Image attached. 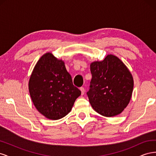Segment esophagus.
I'll return each mask as SVG.
<instances>
[{
    "label": "esophagus",
    "mask_w": 156,
    "mask_h": 156,
    "mask_svg": "<svg viewBox=\"0 0 156 156\" xmlns=\"http://www.w3.org/2000/svg\"><path fill=\"white\" fill-rule=\"evenodd\" d=\"M80 90L81 92V95H83L84 94V88L83 87H81L80 88Z\"/></svg>",
    "instance_id": "34e87169"
}]
</instances>
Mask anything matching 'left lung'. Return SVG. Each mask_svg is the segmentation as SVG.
Returning <instances> with one entry per match:
<instances>
[{"mask_svg": "<svg viewBox=\"0 0 156 156\" xmlns=\"http://www.w3.org/2000/svg\"><path fill=\"white\" fill-rule=\"evenodd\" d=\"M92 78L87 92L94 110L106 117L116 116L131 100L133 78L129 69L114 55L90 64Z\"/></svg>", "mask_w": 156, "mask_h": 156, "instance_id": "1", "label": "left lung"}]
</instances>
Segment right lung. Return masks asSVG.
Listing matches in <instances>:
<instances>
[{
    "instance_id": "1",
    "label": "right lung",
    "mask_w": 156,
    "mask_h": 156,
    "mask_svg": "<svg viewBox=\"0 0 156 156\" xmlns=\"http://www.w3.org/2000/svg\"><path fill=\"white\" fill-rule=\"evenodd\" d=\"M29 90L36 109L54 120L66 116L81 94L73 84L64 61L49 52L36 64L29 79Z\"/></svg>"
}]
</instances>
